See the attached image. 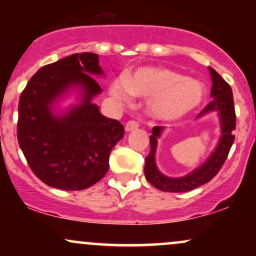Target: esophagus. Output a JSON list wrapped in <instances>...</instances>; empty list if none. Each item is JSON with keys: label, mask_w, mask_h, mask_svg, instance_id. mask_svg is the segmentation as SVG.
Returning a JSON list of instances; mask_svg holds the SVG:
<instances>
[{"label": "esophagus", "mask_w": 256, "mask_h": 256, "mask_svg": "<svg viewBox=\"0 0 256 256\" xmlns=\"http://www.w3.org/2000/svg\"><path fill=\"white\" fill-rule=\"evenodd\" d=\"M137 128H138V122H134V120H128V122H126V125H125V130L128 132L136 130Z\"/></svg>", "instance_id": "esophagus-1"}]
</instances>
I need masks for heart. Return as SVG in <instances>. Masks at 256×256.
Segmentation results:
<instances>
[{
    "label": "heart",
    "mask_w": 256,
    "mask_h": 256,
    "mask_svg": "<svg viewBox=\"0 0 256 256\" xmlns=\"http://www.w3.org/2000/svg\"><path fill=\"white\" fill-rule=\"evenodd\" d=\"M110 95L122 104H130L132 96L150 101V112L158 119L183 116L204 98L198 82L164 68L144 67L128 78H118L110 85Z\"/></svg>",
    "instance_id": "heart-1"
}]
</instances>
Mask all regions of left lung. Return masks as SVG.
Returning a JSON list of instances; mask_svg holds the SVG:
<instances>
[{
  "mask_svg": "<svg viewBox=\"0 0 256 256\" xmlns=\"http://www.w3.org/2000/svg\"><path fill=\"white\" fill-rule=\"evenodd\" d=\"M210 72L213 82L212 89H210L212 101L202 110L198 116L208 113V112H218L220 122H222V132L219 144L210 158L200 168L195 170L192 173L185 176V177L168 178L161 174L158 171L156 165H155V148H156L158 137L160 136L162 128H160V126L152 128V134H150V152L146 158L144 174L146 180L158 190L167 192H190L200 185L208 183L220 171L228 152H230L232 143L234 140V131L236 130V112H234L232 89L216 70L210 67Z\"/></svg>",
  "mask_w": 256,
  "mask_h": 256,
  "instance_id": "8db88e82",
  "label": "left lung"
}]
</instances>
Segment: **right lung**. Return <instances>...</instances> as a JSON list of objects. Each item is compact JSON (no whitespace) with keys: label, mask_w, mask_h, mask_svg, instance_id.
<instances>
[{"label":"right lung","mask_w":256,"mask_h":256,"mask_svg":"<svg viewBox=\"0 0 256 256\" xmlns=\"http://www.w3.org/2000/svg\"><path fill=\"white\" fill-rule=\"evenodd\" d=\"M90 74H102L98 54H72L38 70L20 95L18 142L32 172L49 186L83 190L96 184L124 137L122 124L90 102L102 91ZM73 84L84 88V104L56 118L48 104Z\"/></svg>","instance_id":"obj_1"}]
</instances>
